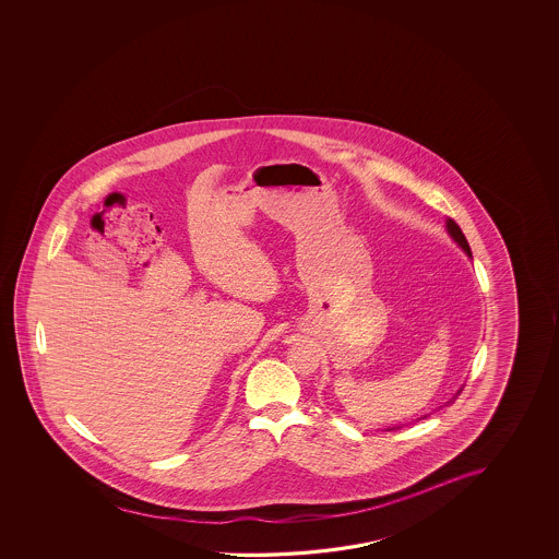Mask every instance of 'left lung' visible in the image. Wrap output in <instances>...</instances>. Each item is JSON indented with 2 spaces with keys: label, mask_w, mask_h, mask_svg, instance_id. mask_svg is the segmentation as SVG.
<instances>
[{
  "label": "left lung",
  "mask_w": 559,
  "mask_h": 559,
  "mask_svg": "<svg viewBox=\"0 0 559 559\" xmlns=\"http://www.w3.org/2000/svg\"><path fill=\"white\" fill-rule=\"evenodd\" d=\"M447 229H449L450 236H452V239L456 241L457 246L466 251V255L472 257V251H469V246H467L466 236L462 234V229H460V226H457L456 222L452 221V218H449V221H447ZM462 390H464V388H460V390H457L456 394H454V397H452L449 403H454V400H456L457 395L462 394ZM397 429H402V427H392V429L388 430Z\"/></svg>",
  "instance_id": "1"
}]
</instances>
